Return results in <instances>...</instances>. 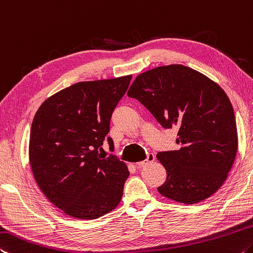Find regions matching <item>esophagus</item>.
<instances>
[{"label":"esophagus","mask_w":253,"mask_h":253,"mask_svg":"<svg viewBox=\"0 0 253 253\" xmlns=\"http://www.w3.org/2000/svg\"><path fill=\"white\" fill-rule=\"evenodd\" d=\"M155 159H156V157H155L154 154H148L147 159L140 161V163L136 164V166H138V167H143V166H146V165H148V164L154 163Z\"/></svg>","instance_id":"34e87169"}]
</instances>
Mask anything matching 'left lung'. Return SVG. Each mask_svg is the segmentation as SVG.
<instances>
[{"instance_id":"1","label":"left lung","mask_w":253,"mask_h":253,"mask_svg":"<svg viewBox=\"0 0 253 253\" xmlns=\"http://www.w3.org/2000/svg\"><path fill=\"white\" fill-rule=\"evenodd\" d=\"M127 96L138 99L165 129L178 127V150L157 155L167 171L161 195L183 204L212 196L227 178L238 150L234 111L216 83L183 65L136 76Z\"/></svg>"}]
</instances>
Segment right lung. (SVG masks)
Returning a JSON list of instances; mask_svg holds the SVG:
<instances>
[{
    "label": "right lung",
    "instance_id": "add662e5",
    "mask_svg": "<svg viewBox=\"0 0 253 253\" xmlns=\"http://www.w3.org/2000/svg\"><path fill=\"white\" fill-rule=\"evenodd\" d=\"M132 76L80 82L45 99L33 118L29 160L41 192L69 216L94 220L113 211L130 172L103 142Z\"/></svg>",
    "mask_w": 253,
    "mask_h": 253
}]
</instances>
